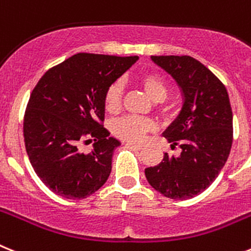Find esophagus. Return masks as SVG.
Here are the masks:
<instances>
[{
  "instance_id": "obj_1",
  "label": "esophagus",
  "mask_w": 251,
  "mask_h": 251,
  "mask_svg": "<svg viewBox=\"0 0 251 251\" xmlns=\"http://www.w3.org/2000/svg\"><path fill=\"white\" fill-rule=\"evenodd\" d=\"M126 145H127V146L133 147V149H136V150L143 149V145H141V143H134V142H129V141H128V142H126Z\"/></svg>"
}]
</instances>
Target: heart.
<instances>
[{
	"mask_svg": "<svg viewBox=\"0 0 251 251\" xmlns=\"http://www.w3.org/2000/svg\"><path fill=\"white\" fill-rule=\"evenodd\" d=\"M140 82L145 93L149 95L152 101L162 102L168 98L169 85L164 80V77L147 74L141 77ZM122 95H123V85L121 81H114L106 89L104 94V105L109 113H117L121 109ZM153 128L155 126L151 121L134 115L119 118L111 124V132L122 140L129 142H140L149 132L153 130Z\"/></svg>",
	"mask_w": 251,
	"mask_h": 251,
	"instance_id": "1",
	"label": "heart"
}]
</instances>
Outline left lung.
<instances>
[{
  "label": "left lung",
  "instance_id": "8db88e82",
  "mask_svg": "<svg viewBox=\"0 0 251 251\" xmlns=\"http://www.w3.org/2000/svg\"><path fill=\"white\" fill-rule=\"evenodd\" d=\"M173 76L183 94V106L164 132L177 156L164 155L145 175L153 189L171 199L193 198L215 181L232 146V110L224 83L190 55H152Z\"/></svg>",
  "mask_w": 251,
  "mask_h": 251
}]
</instances>
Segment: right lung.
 I'll list each match as a JSON object with an SVG mask.
<instances>
[{
  "label": "right lung",
  "instance_id": "obj_1",
  "mask_svg": "<svg viewBox=\"0 0 251 251\" xmlns=\"http://www.w3.org/2000/svg\"><path fill=\"white\" fill-rule=\"evenodd\" d=\"M137 59L77 53L36 83L24 115V141L34 171L53 193L83 199L108 180L121 142L102 126L104 94ZM91 140L93 150L81 151Z\"/></svg>",
  "mask_w": 251,
  "mask_h": 251
}]
</instances>
